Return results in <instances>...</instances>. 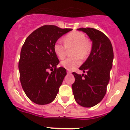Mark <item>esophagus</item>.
<instances>
[{"label":"esophagus","mask_w":130,"mask_h":130,"mask_svg":"<svg viewBox=\"0 0 130 130\" xmlns=\"http://www.w3.org/2000/svg\"><path fill=\"white\" fill-rule=\"evenodd\" d=\"M67 73H68V74H70V73H72V72H71L70 70H67Z\"/></svg>","instance_id":"obj_1"}]
</instances>
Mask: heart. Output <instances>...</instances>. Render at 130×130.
<instances>
[{
  "label": "heart",
  "instance_id": "b5f03b06",
  "mask_svg": "<svg viewBox=\"0 0 130 130\" xmlns=\"http://www.w3.org/2000/svg\"><path fill=\"white\" fill-rule=\"evenodd\" d=\"M64 41L65 46L60 41L54 44V52L58 58L63 59L66 55V48L69 49L73 47L72 55L74 57L66 58L61 62V65L64 68L72 70L81 64V58H85L90 53L92 45L83 33L77 31H73L68 34Z\"/></svg>",
  "mask_w": 130,
  "mask_h": 130
}]
</instances>
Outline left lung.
I'll list each match as a JSON object with an SVG mask.
<instances>
[{"instance_id": "8db88e82", "label": "left lung", "mask_w": 130, "mask_h": 130, "mask_svg": "<svg viewBox=\"0 0 130 130\" xmlns=\"http://www.w3.org/2000/svg\"><path fill=\"white\" fill-rule=\"evenodd\" d=\"M77 30L87 34L92 47L87 60L79 68L87 74L72 73L75 77L73 94L79 105L91 107L99 104L105 95L114 58L113 49L109 39L101 31L92 28H80Z\"/></svg>"}]
</instances>
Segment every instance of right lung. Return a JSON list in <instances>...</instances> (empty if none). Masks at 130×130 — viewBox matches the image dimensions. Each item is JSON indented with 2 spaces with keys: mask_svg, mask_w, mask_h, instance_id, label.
I'll use <instances>...</instances> for the list:
<instances>
[{
  "mask_svg": "<svg viewBox=\"0 0 130 130\" xmlns=\"http://www.w3.org/2000/svg\"><path fill=\"white\" fill-rule=\"evenodd\" d=\"M71 30L72 28L44 25L25 40L19 62L20 81L27 97L35 104H50L58 94L66 70L62 67L57 68L59 60L53 46L60 38Z\"/></svg>",
  "mask_w": 130,
  "mask_h": 130,
  "instance_id": "1",
  "label": "right lung"
}]
</instances>
